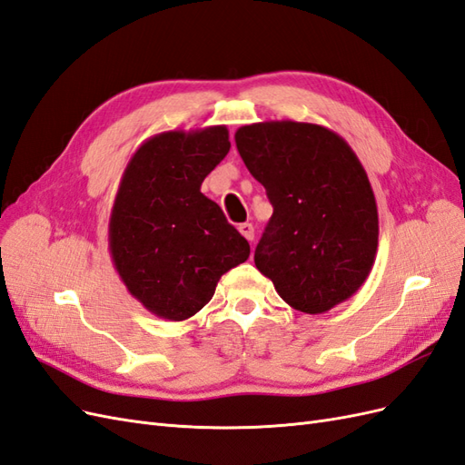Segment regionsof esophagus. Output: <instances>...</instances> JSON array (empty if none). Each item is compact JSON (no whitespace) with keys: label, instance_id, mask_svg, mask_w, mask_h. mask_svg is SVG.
Wrapping results in <instances>:
<instances>
[{"label":"esophagus","instance_id":"obj_1","mask_svg":"<svg viewBox=\"0 0 465 465\" xmlns=\"http://www.w3.org/2000/svg\"><path fill=\"white\" fill-rule=\"evenodd\" d=\"M238 231H241V234L246 238V241H254V227H252L250 223H242V224H238Z\"/></svg>","mask_w":465,"mask_h":465}]
</instances>
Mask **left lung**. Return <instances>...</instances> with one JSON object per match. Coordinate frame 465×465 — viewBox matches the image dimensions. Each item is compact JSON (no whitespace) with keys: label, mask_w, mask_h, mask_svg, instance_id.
Listing matches in <instances>:
<instances>
[{"label":"left lung","mask_w":465,"mask_h":465,"mask_svg":"<svg viewBox=\"0 0 465 465\" xmlns=\"http://www.w3.org/2000/svg\"><path fill=\"white\" fill-rule=\"evenodd\" d=\"M234 142L273 205L258 270L306 314L353 297L378 248L376 198L355 151L323 125L292 120L242 125Z\"/></svg>","instance_id":"left-lung-1"}]
</instances>
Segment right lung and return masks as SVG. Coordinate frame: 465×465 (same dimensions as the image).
<instances>
[{"label": "right lung", "mask_w": 465, "mask_h": 465, "mask_svg": "<svg viewBox=\"0 0 465 465\" xmlns=\"http://www.w3.org/2000/svg\"><path fill=\"white\" fill-rule=\"evenodd\" d=\"M227 125L149 137L122 174L108 223V248L125 289L154 316L182 322L211 301L223 273L250 244L202 193L227 157Z\"/></svg>", "instance_id": "right-lung-1"}]
</instances>
